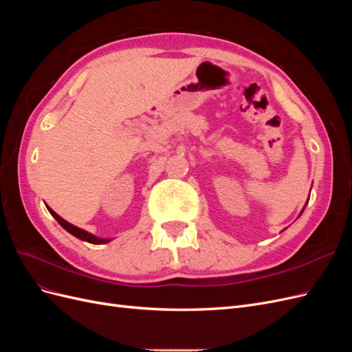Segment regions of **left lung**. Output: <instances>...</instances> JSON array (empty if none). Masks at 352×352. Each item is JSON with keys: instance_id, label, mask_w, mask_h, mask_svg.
Returning <instances> with one entry per match:
<instances>
[{"instance_id": "1", "label": "left lung", "mask_w": 352, "mask_h": 352, "mask_svg": "<svg viewBox=\"0 0 352 352\" xmlns=\"http://www.w3.org/2000/svg\"><path fill=\"white\" fill-rule=\"evenodd\" d=\"M305 206H307V204H305ZM304 208H305V207H304ZM304 208H302V211H304ZM301 214H302V212H301ZM301 214H300V216H301Z\"/></svg>"}]
</instances>
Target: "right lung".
Returning <instances> with one entry per match:
<instances>
[{
  "label": "right lung",
  "mask_w": 352,
  "mask_h": 352,
  "mask_svg": "<svg viewBox=\"0 0 352 352\" xmlns=\"http://www.w3.org/2000/svg\"><path fill=\"white\" fill-rule=\"evenodd\" d=\"M47 208H48V211L51 212L52 214V217H54L58 223H60V226L61 228H65L69 233H72L73 236H76L78 239H80V241H87V242H89V243H95V245H101V243H107V242H110L111 239H105V238H98V236H95V235H92V233H89V232H87V230H83V229H80V228H78V226H74V225H72V223H69V221H66L65 219H61L56 211H52L48 206H47Z\"/></svg>",
  "instance_id": "1"
}]
</instances>
